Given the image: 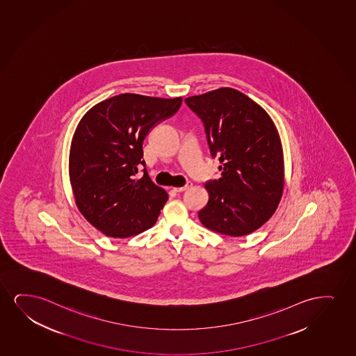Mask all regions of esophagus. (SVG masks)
<instances>
[{"instance_id": "esophagus-1", "label": "esophagus", "mask_w": 356, "mask_h": 356, "mask_svg": "<svg viewBox=\"0 0 356 356\" xmlns=\"http://www.w3.org/2000/svg\"><path fill=\"white\" fill-rule=\"evenodd\" d=\"M191 186H192V184L187 182V185L184 186V187H174V191H175V192H185V191L190 188Z\"/></svg>"}]
</instances>
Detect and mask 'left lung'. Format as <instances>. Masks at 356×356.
<instances>
[{
    "label": "left lung",
    "mask_w": 356,
    "mask_h": 356,
    "mask_svg": "<svg viewBox=\"0 0 356 356\" xmlns=\"http://www.w3.org/2000/svg\"><path fill=\"white\" fill-rule=\"evenodd\" d=\"M203 120L221 177L208 181L209 202L198 213L210 231L248 236L275 213L284 191V154L277 127L257 102L233 88L186 97Z\"/></svg>",
    "instance_id": "8db88e82"
}]
</instances>
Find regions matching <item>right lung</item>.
Here are the masks:
<instances>
[{"mask_svg":"<svg viewBox=\"0 0 356 356\" xmlns=\"http://www.w3.org/2000/svg\"><path fill=\"white\" fill-rule=\"evenodd\" d=\"M182 97L125 92L92 106L79 120L70 148V182L84 218L112 238H128L153 227L168 194L145 166L143 143L156 123L169 118Z\"/></svg>","mask_w":356,"mask_h":356,"instance_id":"add662e5","label":"right lung"}]
</instances>
